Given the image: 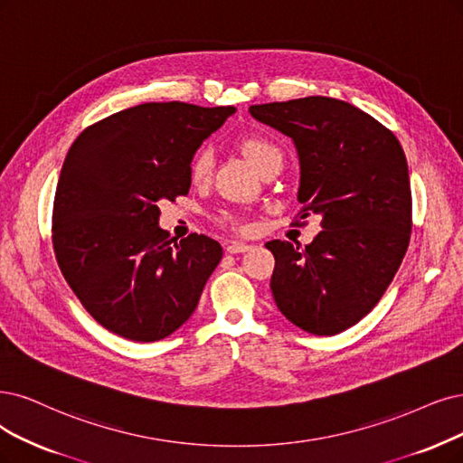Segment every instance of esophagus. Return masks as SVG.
Masks as SVG:
<instances>
[{"label":"esophagus","mask_w":463,"mask_h":463,"mask_svg":"<svg viewBox=\"0 0 463 463\" xmlns=\"http://www.w3.org/2000/svg\"><path fill=\"white\" fill-rule=\"evenodd\" d=\"M225 250H227L229 253H244V251L251 250V246H248V244H244V242H231V244L225 246Z\"/></svg>","instance_id":"esophagus-1"}]
</instances>
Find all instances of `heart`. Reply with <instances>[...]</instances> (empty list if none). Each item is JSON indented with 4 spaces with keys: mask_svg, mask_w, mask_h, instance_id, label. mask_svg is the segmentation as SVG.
Here are the masks:
<instances>
[{
    "mask_svg": "<svg viewBox=\"0 0 463 463\" xmlns=\"http://www.w3.org/2000/svg\"><path fill=\"white\" fill-rule=\"evenodd\" d=\"M241 150L244 156L251 162V165L261 171L270 160L275 158H282L280 150L272 145L270 141L263 139V137H258V135H251V137H246V139L241 143ZM213 164H215V158H213V150L212 148H202L196 152V156L193 158L191 162V169H188V175H191V181L194 184H208L210 179H212V171H213ZM219 222H222V225H229L232 229H242V221L238 219L236 215L232 213H222L219 217Z\"/></svg>",
    "mask_w": 463,
    "mask_h": 463,
    "instance_id": "b5f03b06",
    "label": "heart"
}]
</instances>
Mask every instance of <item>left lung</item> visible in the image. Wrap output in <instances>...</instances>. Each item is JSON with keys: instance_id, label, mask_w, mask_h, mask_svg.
<instances>
[{"instance_id": "obj_1", "label": "left lung", "mask_w": 463, "mask_h": 463, "mask_svg": "<svg viewBox=\"0 0 463 463\" xmlns=\"http://www.w3.org/2000/svg\"><path fill=\"white\" fill-rule=\"evenodd\" d=\"M250 114L294 141L301 219L322 231L301 248L270 241L279 311L298 328L334 335L366 317L402 263L412 194L399 139L370 114L332 97L253 105Z\"/></svg>"}]
</instances>
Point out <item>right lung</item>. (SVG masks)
I'll return each mask as SVG.
<instances>
[{
  "label": "right lung",
  "mask_w": 463,
  "mask_h": 463,
  "mask_svg": "<svg viewBox=\"0 0 463 463\" xmlns=\"http://www.w3.org/2000/svg\"><path fill=\"white\" fill-rule=\"evenodd\" d=\"M234 112L145 102L83 129L68 150L53 208L57 263L112 334L150 344L194 313L222 248L203 234L169 238L158 202L188 193L194 152Z\"/></svg>",
  "instance_id": "add662e5"
}]
</instances>
